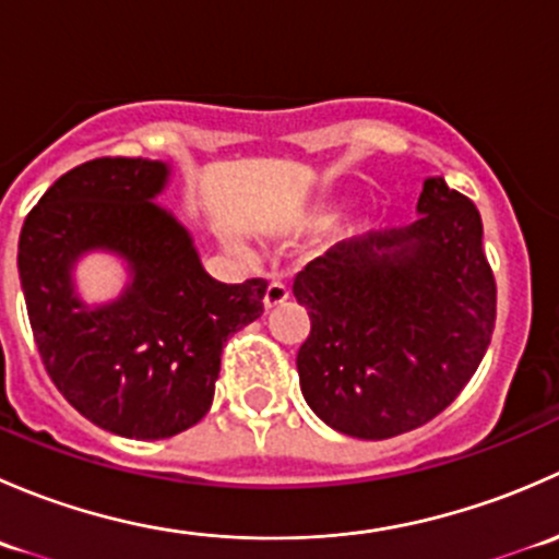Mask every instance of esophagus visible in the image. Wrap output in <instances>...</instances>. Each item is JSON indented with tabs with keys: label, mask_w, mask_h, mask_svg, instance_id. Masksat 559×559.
Masks as SVG:
<instances>
[{
	"label": "esophagus",
	"mask_w": 559,
	"mask_h": 559,
	"mask_svg": "<svg viewBox=\"0 0 559 559\" xmlns=\"http://www.w3.org/2000/svg\"><path fill=\"white\" fill-rule=\"evenodd\" d=\"M289 300V289H286L284 284H270L267 286V292H264V311H273V308H278V306H284V302Z\"/></svg>",
	"instance_id": "1"
}]
</instances>
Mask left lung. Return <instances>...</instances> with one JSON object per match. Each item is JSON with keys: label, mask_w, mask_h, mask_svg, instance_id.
<instances>
[{"label": "left lung", "mask_w": 559, "mask_h": 559, "mask_svg": "<svg viewBox=\"0 0 559 559\" xmlns=\"http://www.w3.org/2000/svg\"><path fill=\"white\" fill-rule=\"evenodd\" d=\"M414 224L343 240L295 278L311 316L297 354L306 403L343 436L381 441L441 414L476 373L495 326L481 216L441 175Z\"/></svg>", "instance_id": "1"}]
</instances>
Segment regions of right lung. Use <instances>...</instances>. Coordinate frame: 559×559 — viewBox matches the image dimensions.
I'll use <instances>...</instances> for the list:
<instances>
[{
  "label": "right lung",
  "mask_w": 559,
  "mask_h": 559,
  "mask_svg": "<svg viewBox=\"0 0 559 559\" xmlns=\"http://www.w3.org/2000/svg\"><path fill=\"white\" fill-rule=\"evenodd\" d=\"M173 167L94 159L61 175L26 216L19 278L32 332L59 392L97 427L138 441L189 430L213 403L222 348L264 311L267 284H222L189 229L159 205ZM88 252L124 264L105 304L80 295Z\"/></svg>",
  "instance_id": "right-lung-1"
}]
</instances>
